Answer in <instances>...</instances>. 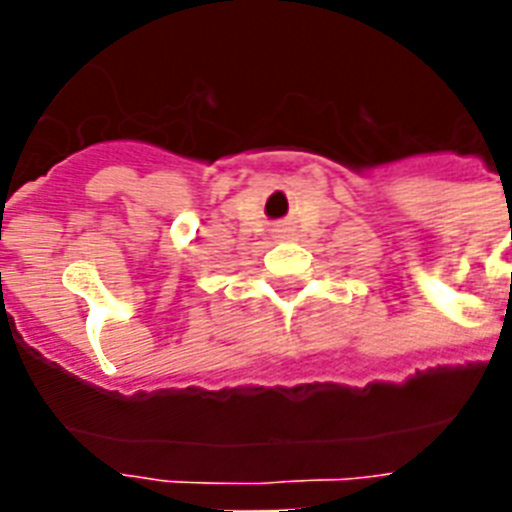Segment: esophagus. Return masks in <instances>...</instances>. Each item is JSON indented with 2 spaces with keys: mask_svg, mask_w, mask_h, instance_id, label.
<instances>
[{
  "mask_svg": "<svg viewBox=\"0 0 512 512\" xmlns=\"http://www.w3.org/2000/svg\"><path fill=\"white\" fill-rule=\"evenodd\" d=\"M273 236H276L279 241H289L292 236H295V228H289V225H279V228L273 231Z\"/></svg>",
  "mask_w": 512,
  "mask_h": 512,
  "instance_id": "34e87169",
  "label": "esophagus"
}]
</instances>
